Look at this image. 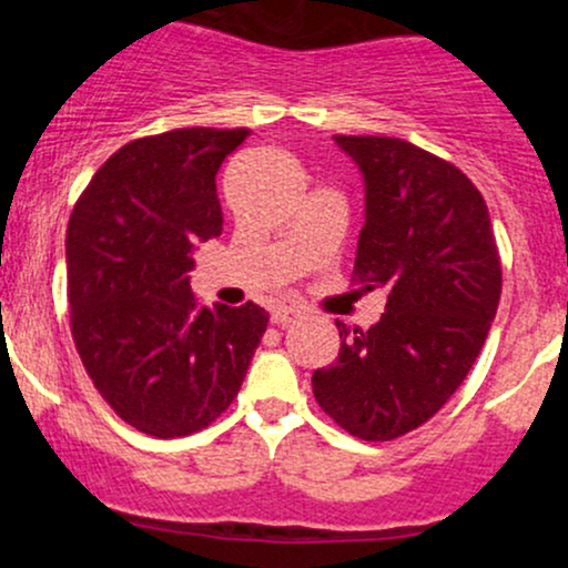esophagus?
I'll list each match as a JSON object with an SVG mask.
<instances>
[{
	"label": "esophagus",
	"instance_id": "1",
	"mask_svg": "<svg viewBox=\"0 0 568 568\" xmlns=\"http://www.w3.org/2000/svg\"><path fill=\"white\" fill-rule=\"evenodd\" d=\"M302 317V312L293 310V306H277L275 312H272V323L275 325H291L293 321H298Z\"/></svg>",
	"mask_w": 568,
	"mask_h": 568
}]
</instances>
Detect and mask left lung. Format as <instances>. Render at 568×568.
Wrapping results in <instances>:
<instances>
[{
  "label": "left lung",
  "mask_w": 568,
  "mask_h": 568,
  "mask_svg": "<svg viewBox=\"0 0 568 568\" xmlns=\"http://www.w3.org/2000/svg\"><path fill=\"white\" fill-rule=\"evenodd\" d=\"M363 175L355 275L387 291L379 323L338 325V361L312 374L317 403L363 440L425 425L456 393L499 306L488 207L465 173L387 135H334Z\"/></svg>",
  "instance_id": "left-lung-1"
}]
</instances>
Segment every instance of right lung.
<instances>
[{
    "label": "right lung",
    "mask_w": 568,
    "mask_h": 568,
    "mask_svg": "<svg viewBox=\"0 0 568 568\" xmlns=\"http://www.w3.org/2000/svg\"><path fill=\"white\" fill-rule=\"evenodd\" d=\"M251 130L181 128L98 168L67 230L71 334L120 419L154 438L211 425L240 393L270 312L197 306V243L221 234L216 173Z\"/></svg>",
    "instance_id": "obj_1"
}]
</instances>
